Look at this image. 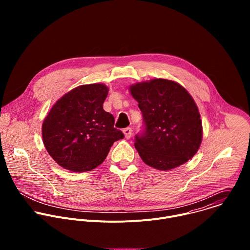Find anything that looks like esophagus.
Listing matches in <instances>:
<instances>
[{"label":"esophagus","mask_w":250,"mask_h":250,"mask_svg":"<svg viewBox=\"0 0 250 250\" xmlns=\"http://www.w3.org/2000/svg\"><path fill=\"white\" fill-rule=\"evenodd\" d=\"M123 132H124L125 137L126 139H129V138L131 137V135H132V129H131L130 127H126V128H125V129L123 130Z\"/></svg>","instance_id":"obj_1"}]
</instances>
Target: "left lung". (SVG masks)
Here are the masks:
<instances>
[{"label":"left lung","instance_id":"1","mask_svg":"<svg viewBox=\"0 0 250 250\" xmlns=\"http://www.w3.org/2000/svg\"><path fill=\"white\" fill-rule=\"evenodd\" d=\"M144 116L145 129L134 146L146 164L171 170L198 151L203 127L198 106L188 91L171 80L152 79L129 87Z\"/></svg>","mask_w":250,"mask_h":250}]
</instances>
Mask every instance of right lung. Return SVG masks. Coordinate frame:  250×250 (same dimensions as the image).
I'll return each instance as SVG.
<instances>
[{
  "label": "right lung",
  "mask_w": 250,
  "mask_h": 250,
  "mask_svg": "<svg viewBox=\"0 0 250 250\" xmlns=\"http://www.w3.org/2000/svg\"><path fill=\"white\" fill-rule=\"evenodd\" d=\"M109 93L104 84L82 85L62 96L42 124L43 145L61 167L73 172L95 169L114 142L124 138L103 104Z\"/></svg>",
  "instance_id": "right-lung-1"
}]
</instances>
